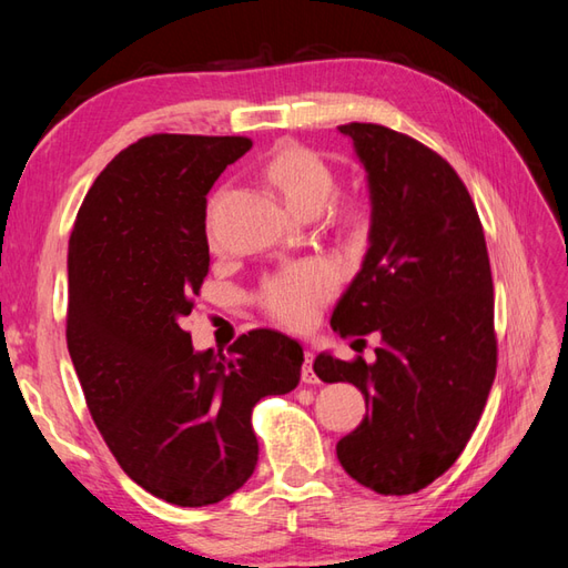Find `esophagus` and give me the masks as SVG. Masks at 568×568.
<instances>
[{
	"mask_svg": "<svg viewBox=\"0 0 568 568\" xmlns=\"http://www.w3.org/2000/svg\"><path fill=\"white\" fill-rule=\"evenodd\" d=\"M312 364H315V354L312 352H305V366H303V383H317V373L315 368H312Z\"/></svg>",
	"mask_w": 568,
	"mask_h": 568,
	"instance_id": "obj_1",
	"label": "esophagus"
}]
</instances>
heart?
<instances>
[{"label": "heart", "mask_w": 568, "mask_h": 568, "mask_svg": "<svg viewBox=\"0 0 568 568\" xmlns=\"http://www.w3.org/2000/svg\"><path fill=\"white\" fill-rule=\"evenodd\" d=\"M271 183L281 190L287 207L297 214H317L334 192V173L317 153L303 146H283L268 161ZM356 220V210H348ZM336 285L334 271L322 263H303L268 277L261 291V305L287 327H307L320 315Z\"/></svg>", "instance_id": "1"}]
</instances>
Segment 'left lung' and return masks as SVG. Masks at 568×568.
I'll return each instance as SVG.
<instances>
[{
    "label": "left lung",
    "instance_id": "8db88e82",
    "mask_svg": "<svg viewBox=\"0 0 568 568\" xmlns=\"http://www.w3.org/2000/svg\"><path fill=\"white\" fill-rule=\"evenodd\" d=\"M339 131L366 171L371 229L332 329L378 332L381 346L373 364L322 352L312 368L366 397V417L336 444L346 474L381 496H409L464 452L496 378L486 236L442 155L381 124Z\"/></svg>",
    "mask_w": 568,
    "mask_h": 568
}]
</instances>
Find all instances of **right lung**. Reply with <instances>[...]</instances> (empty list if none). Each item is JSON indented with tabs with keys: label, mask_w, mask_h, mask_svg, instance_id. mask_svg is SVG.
I'll use <instances>...</instances> for the list:
<instances>
[{
	"label": "right lung",
	"mask_w": 568,
	"mask_h": 568,
	"mask_svg": "<svg viewBox=\"0 0 568 568\" xmlns=\"http://www.w3.org/2000/svg\"><path fill=\"white\" fill-rule=\"evenodd\" d=\"M251 149L244 136L153 134L94 180L68 246V352L94 425L151 496L220 503L258 462L251 409L300 383L303 346L273 329L229 354L180 327L210 271L207 192Z\"/></svg>",
	"instance_id": "obj_1"
}]
</instances>
